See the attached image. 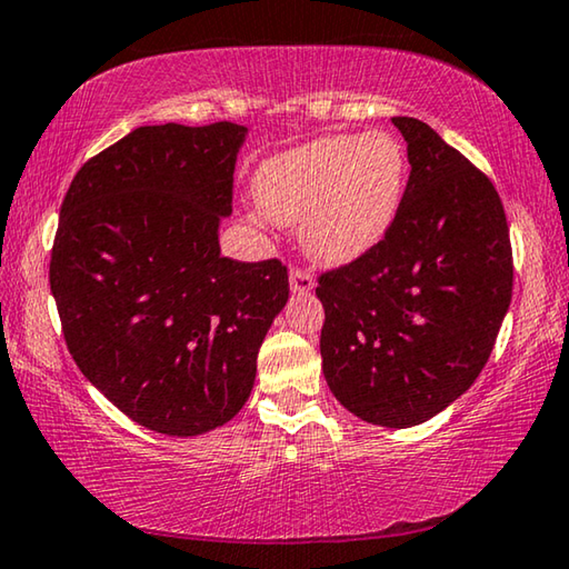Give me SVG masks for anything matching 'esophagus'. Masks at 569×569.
<instances>
[{"mask_svg": "<svg viewBox=\"0 0 569 569\" xmlns=\"http://www.w3.org/2000/svg\"><path fill=\"white\" fill-rule=\"evenodd\" d=\"M290 287L292 292H310L315 287V277L310 274V269H302V267H292L290 269Z\"/></svg>", "mask_w": 569, "mask_h": 569, "instance_id": "34e87169", "label": "esophagus"}]
</instances>
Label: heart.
Here are the masks:
<instances>
[{"label":"heart","mask_w":569,"mask_h":569,"mask_svg":"<svg viewBox=\"0 0 569 569\" xmlns=\"http://www.w3.org/2000/svg\"><path fill=\"white\" fill-rule=\"evenodd\" d=\"M406 186L403 148L390 133L325 136L262 163L254 193L279 223L300 227L312 257L352 262L386 237Z\"/></svg>","instance_id":"heart-1"}]
</instances>
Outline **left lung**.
<instances>
[{"instance_id":"8db88e82","label":"left lung","mask_w":569,"mask_h":569,"mask_svg":"<svg viewBox=\"0 0 569 569\" xmlns=\"http://www.w3.org/2000/svg\"><path fill=\"white\" fill-rule=\"evenodd\" d=\"M408 143L386 237L318 277L320 356L332 396L376 426L443 411L495 350L515 287L507 213L489 176L431 126L393 118Z\"/></svg>"}]
</instances>
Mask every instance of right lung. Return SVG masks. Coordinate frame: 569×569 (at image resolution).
<instances>
[{
	"instance_id": "obj_1",
	"label": "right lung",
	"mask_w": 569,
	"mask_h": 569,
	"mask_svg": "<svg viewBox=\"0 0 569 569\" xmlns=\"http://www.w3.org/2000/svg\"><path fill=\"white\" fill-rule=\"evenodd\" d=\"M247 128L143 126L92 156L60 207L50 290L72 360L110 403L199 436L247 403L257 352L290 297L279 259L219 251Z\"/></svg>"
}]
</instances>
